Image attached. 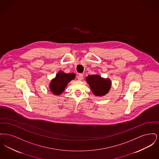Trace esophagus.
<instances>
[{
	"mask_svg": "<svg viewBox=\"0 0 159 159\" xmlns=\"http://www.w3.org/2000/svg\"><path fill=\"white\" fill-rule=\"evenodd\" d=\"M77 79L79 80H82L83 79V74H79L78 76H77Z\"/></svg>",
	"mask_w": 159,
	"mask_h": 159,
	"instance_id": "obj_1",
	"label": "esophagus"
}]
</instances>
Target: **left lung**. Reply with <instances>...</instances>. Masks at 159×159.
Wrapping results in <instances>:
<instances>
[{"instance_id": "obj_1", "label": "left lung", "mask_w": 159, "mask_h": 159, "mask_svg": "<svg viewBox=\"0 0 159 159\" xmlns=\"http://www.w3.org/2000/svg\"><path fill=\"white\" fill-rule=\"evenodd\" d=\"M86 82L89 84L91 90L96 96H103L108 92L111 88V81L104 79L99 75H91L86 78Z\"/></svg>"}]
</instances>
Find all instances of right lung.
I'll return each instance as SVG.
<instances>
[{"instance_id":"add662e5","label":"right lung","mask_w":159,"mask_h":159,"mask_svg":"<svg viewBox=\"0 0 159 159\" xmlns=\"http://www.w3.org/2000/svg\"><path fill=\"white\" fill-rule=\"evenodd\" d=\"M75 77V73L67 74L62 71L59 72L55 78L51 81L50 90L55 95H60L64 92L68 82L74 79Z\"/></svg>"}]
</instances>
